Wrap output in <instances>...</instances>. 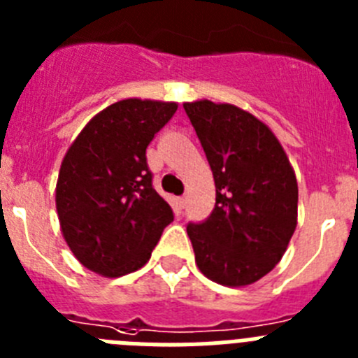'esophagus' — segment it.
I'll use <instances>...</instances> for the list:
<instances>
[{
	"label": "esophagus",
	"mask_w": 358,
	"mask_h": 358,
	"mask_svg": "<svg viewBox=\"0 0 358 358\" xmlns=\"http://www.w3.org/2000/svg\"><path fill=\"white\" fill-rule=\"evenodd\" d=\"M177 204H179V208H185L186 206V197L177 199Z\"/></svg>",
	"instance_id": "34e87169"
}]
</instances>
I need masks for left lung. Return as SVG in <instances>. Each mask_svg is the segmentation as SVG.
Instances as JSON below:
<instances>
[{"label":"left lung","instance_id":"8db88e82","mask_svg":"<svg viewBox=\"0 0 358 358\" xmlns=\"http://www.w3.org/2000/svg\"><path fill=\"white\" fill-rule=\"evenodd\" d=\"M215 179V208L186 226L201 273L251 285L285 255L297 224V181L285 150L251 113L210 100L185 103Z\"/></svg>","mask_w":358,"mask_h":358}]
</instances>
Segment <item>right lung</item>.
<instances>
[{
    "label": "right lung",
    "mask_w": 358,
    "mask_h": 358,
    "mask_svg": "<svg viewBox=\"0 0 358 358\" xmlns=\"http://www.w3.org/2000/svg\"><path fill=\"white\" fill-rule=\"evenodd\" d=\"M177 110L129 98L91 120L73 141L57 181V213L84 267L118 278L143 267L173 211L152 186L147 147Z\"/></svg>",
    "instance_id": "obj_1"
}]
</instances>
